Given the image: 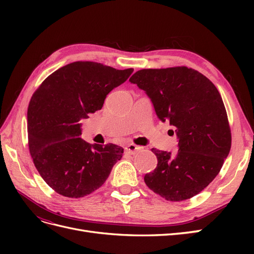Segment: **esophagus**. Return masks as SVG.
I'll return each mask as SVG.
<instances>
[{
  "mask_svg": "<svg viewBox=\"0 0 254 254\" xmlns=\"http://www.w3.org/2000/svg\"><path fill=\"white\" fill-rule=\"evenodd\" d=\"M142 149L141 146H136L134 144H129L126 147V151L129 153V155H135L137 151H140Z\"/></svg>",
  "mask_w": 254,
  "mask_h": 254,
  "instance_id": "1",
  "label": "esophagus"
}]
</instances>
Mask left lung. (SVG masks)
<instances>
[{
	"instance_id": "obj_1",
	"label": "left lung",
	"mask_w": 254,
	"mask_h": 254,
	"mask_svg": "<svg viewBox=\"0 0 254 254\" xmlns=\"http://www.w3.org/2000/svg\"><path fill=\"white\" fill-rule=\"evenodd\" d=\"M129 81L144 90L158 118L176 128L178 151L152 148L155 171L144 181L170 201L200 193L220 172L231 148L227 111L218 90L204 75L187 66L143 68Z\"/></svg>"
}]
</instances>
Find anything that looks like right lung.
Masks as SVG:
<instances>
[{
    "instance_id": "add662e5",
    "label": "right lung",
    "mask_w": 254,
    "mask_h": 254,
    "mask_svg": "<svg viewBox=\"0 0 254 254\" xmlns=\"http://www.w3.org/2000/svg\"><path fill=\"white\" fill-rule=\"evenodd\" d=\"M132 72L76 61L52 73L33 94L27 110L29 152L37 171L56 193L68 198L91 194L122 159L123 147L89 144L79 137V121L101 110L106 96Z\"/></svg>"
}]
</instances>
